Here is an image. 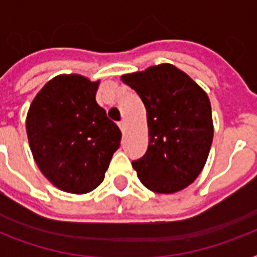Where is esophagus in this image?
I'll return each mask as SVG.
<instances>
[{
  "instance_id": "34e87169",
  "label": "esophagus",
  "mask_w": 257,
  "mask_h": 257,
  "mask_svg": "<svg viewBox=\"0 0 257 257\" xmlns=\"http://www.w3.org/2000/svg\"><path fill=\"white\" fill-rule=\"evenodd\" d=\"M118 126H120L121 132L124 133L125 129H126V122H125V121H120V122H118Z\"/></svg>"
}]
</instances>
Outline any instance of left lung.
<instances>
[{
  "label": "left lung",
  "mask_w": 257,
  "mask_h": 257,
  "mask_svg": "<svg viewBox=\"0 0 257 257\" xmlns=\"http://www.w3.org/2000/svg\"><path fill=\"white\" fill-rule=\"evenodd\" d=\"M144 102L148 149L132 161L144 187L176 193L191 185L207 163L213 140L211 101L183 70L172 64L121 76Z\"/></svg>",
  "instance_id": "obj_1"
}]
</instances>
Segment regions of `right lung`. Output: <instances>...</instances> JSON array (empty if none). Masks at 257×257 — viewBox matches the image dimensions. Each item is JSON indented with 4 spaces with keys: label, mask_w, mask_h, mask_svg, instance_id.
Listing matches in <instances>:
<instances>
[{
    "label": "right lung",
    "mask_w": 257,
    "mask_h": 257,
    "mask_svg": "<svg viewBox=\"0 0 257 257\" xmlns=\"http://www.w3.org/2000/svg\"><path fill=\"white\" fill-rule=\"evenodd\" d=\"M100 81L60 74L36 94L26 114V133L42 175L64 192L84 195L105 177L121 132L97 104Z\"/></svg>",
    "instance_id": "1"
}]
</instances>
